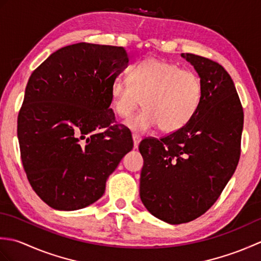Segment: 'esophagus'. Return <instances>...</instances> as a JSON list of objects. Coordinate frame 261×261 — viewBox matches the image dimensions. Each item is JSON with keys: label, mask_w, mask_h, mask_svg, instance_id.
Returning <instances> with one entry per match:
<instances>
[{"label": "esophagus", "mask_w": 261, "mask_h": 261, "mask_svg": "<svg viewBox=\"0 0 261 261\" xmlns=\"http://www.w3.org/2000/svg\"><path fill=\"white\" fill-rule=\"evenodd\" d=\"M132 139H134V147H135V149H137L138 146H139L140 141H141V138H140V136L134 134V135H132Z\"/></svg>", "instance_id": "34e87169"}]
</instances>
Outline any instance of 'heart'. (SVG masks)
Here are the masks:
<instances>
[{
	"instance_id": "heart-1",
	"label": "heart",
	"mask_w": 261,
	"mask_h": 261,
	"mask_svg": "<svg viewBox=\"0 0 261 261\" xmlns=\"http://www.w3.org/2000/svg\"><path fill=\"white\" fill-rule=\"evenodd\" d=\"M111 104L121 118L140 107V113L124 121L135 132L158 126L166 134L182 129L196 113L202 98V84L196 74L178 65L154 57L137 64L130 81L116 79L110 90Z\"/></svg>"
}]
</instances>
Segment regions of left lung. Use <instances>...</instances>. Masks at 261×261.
Masks as SVG:
<instances>
[{"instance_id": "1", "label": "left lung", "mask_w": 261, "mask_h": 261, "mask_svg": "<svg viewBox=\"0 0 261 261\" xmlns=\"http://www.w3.org/2000/svg\"><path fill=\"white\" fill-rule=\"evenodd\" d=\"M181 57L202 84L196 113L179 131L139 145L141 202L169 224L195 220L219 198L239 162L243 127V110L228 71L197 55Z\"/></svg>"}]
</instances>
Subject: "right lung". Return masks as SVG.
<instances>
[{"mask_svg": "<svg viewBox=\"0 0 261 261\" xmlns=\"http://www.w3.org/2000/svg\"><path fill=\"white\" fill-rule=\"evenodd\" d=\"M130 59L123 47L80 42L51 54L28 81L18 116L21 159L33 191L50 207L95 203L134 148L110 109L111 85Z\"/></svg>", "mask_w": 261, "mask_h": 261, "instance_id": "right-lung-1", "label": "right lung"}]
</instances>
